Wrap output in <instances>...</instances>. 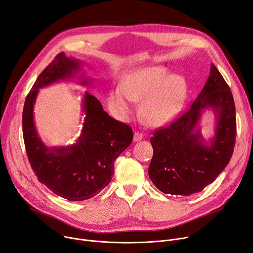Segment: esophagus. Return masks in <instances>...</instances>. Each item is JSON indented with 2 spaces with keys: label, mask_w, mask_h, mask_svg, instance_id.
Here are the masks:
<instances>
[{
  "label": "esophagus",
  "mask_w": 253,
  "mask_h": 253,
  "mask_svg": "<svg viewBox=\"0 0 253 253\" xmlns=\"http://www.w3.org/2000/svg\"><path fill=\"white\" fill-rule=\"evenodd\" d=\"M143 138V135L140 132H134V135H133V141L134 142H138Z\"/></svg>",
  "instance_id": "esophagus-1"
}]
</instances>
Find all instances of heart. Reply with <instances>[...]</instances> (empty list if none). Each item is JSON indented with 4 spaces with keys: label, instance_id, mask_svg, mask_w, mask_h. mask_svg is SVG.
<instances>
[{
    "label": "heart",
    "instance_id": "heart-1",
    "mask_svg": "<svg viewBox=\"0 0 253 253\" xmlns=\"http://www.w3.org/2000/svg\"><path fill=\"white\" fill-rule=\"evenodd\" d=\"M187 83L182 75L169 74L161 66H147L125 73L119 85L112 87L107 103L112 113L121 120L134 112V102H139L143 120L159 127L171 122L182 109Z\"/></svg>",
    "mask_w": 253,
    "mask_h": 253
}]
</instances>
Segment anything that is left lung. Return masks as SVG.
<instances>
[{"label":"left lung","mask_w":253,"mask_h":253,"mask_svg":"<svg viewBox=\"0 0 253 253\" xmlns=\"http://www.w3.org/2000/svg\"><path fill=\"white\" fill-rule=\"evenodd\" d=\"M211 110L215 133L209 140L199 122ZM236 139V111L230 87L211 64L210 76L190 108L150 138L154 148L148 176L166 194L188 196L212 183L227 167Z\"/></svg>","instance_id":"obj_1"}]
</instances>
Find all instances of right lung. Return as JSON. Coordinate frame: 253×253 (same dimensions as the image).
Returning <instances> with one entry per match:
<instances>
[{
    "label": "right lung",
    "instance_id": "1",
    "mask_svg": "<svg viewBox=\"0 0 253 253\" xmlns=\"http://www.w3.org/2000/svg\"><path fill=\"white\" fill-rule=\"evenodd\" d=\"M82 63L60 53L33 84L22 115L24 144L32 170L49 190L71 201L89 199L102 191L112 180L115 160L133 139L132 129L110 117L88 91L83 94L84 120L75 143L47 146L41 138L33 114L40 89L73 78L81 86H91L92 79L82 72Z\"/></svg>",
    "mask_w": 253,
    "mask_h": 253
}]
</instances>
